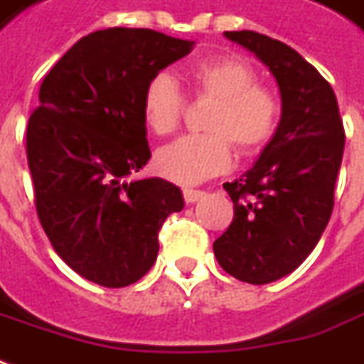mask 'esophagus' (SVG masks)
<instances>
[{
	"instance_id": "obj_1",
	"label": "esophagus",
	"mask_w": 364,
	"mask_h": 364,
	"mask_svg": "<svg viewBox=\"0 0 364 364\" xmlns=\"http://www.w3.org/2000/svg\"><path fill=\"white\" fill-rule=\"evenodd\" d=\"M184 200H186L188 204H192V202H196V200H200L202 196H204V192L202 190H192V188H184Z\"/></svg>"
}]
</instances>
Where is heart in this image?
<instances>
[{
    "mask_svg": "<svg viewBox=\"0 0 364 364\" xmlns=\"http://www.w3.org/2000/svg\"><path fill=\"white\" fill-rule=\"evenodd\" d=\"M190 94L212 100L206 112L204 134L182 136L160 148L154 166L160 176L176 184H198L226 172L234 162L232 146L250 156L267 146L282 116L279 94L258 84L252 63L236 55L204 58L184 72ZM186 112V96L178 82L166 72L152 75L142 90V118L156 136L176 130Z\"/></svg>",
    "mask_w": 364,
    "mask_h": 364,
    "instance_id": "obj_1",
    "label": "heart"
}]
</instances>
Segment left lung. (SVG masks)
Instances as JSON below:
<instances>
[{
	"label": "left lung",
	"instance_id": "left-lung-1",
	"mask_svg": "<svg viewBox=\"0 0 364 364\" xmlns=\"http://www.w3.org/2000/svg\"><path fill=\"white\" fill-rule=\"evenodd\" d=\"M224 36L277 77L282 116L256 164L224 184L234 218L214 255L234 279L268 284L301 267L331 220L345 130L333 87L301 53L248 29Z\"/></svg>",
	"mask_w": 364,
	"mask_h": 364
}]
</instances>
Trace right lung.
I'll use <instances>...</instances> for the list:
<instances>
[{"label":"right lung","mask_w":364,"mask_h":364,"mask_svg":"<svg viewBox=\"0 0 364 364\" xmlns=\"http://www.w3.org/2000/svg\"><path fill=\"white\" fill-rule=\"evenodd\" d=\"M192 46L154 29H100L75 41L41 82L26 134L38 218L63 262L100 287L142 279L162 224L184 208L172 182L126 178L152 156L144 85Z\"/></svg>","instance_id":"add662e5"}]
</instances>
